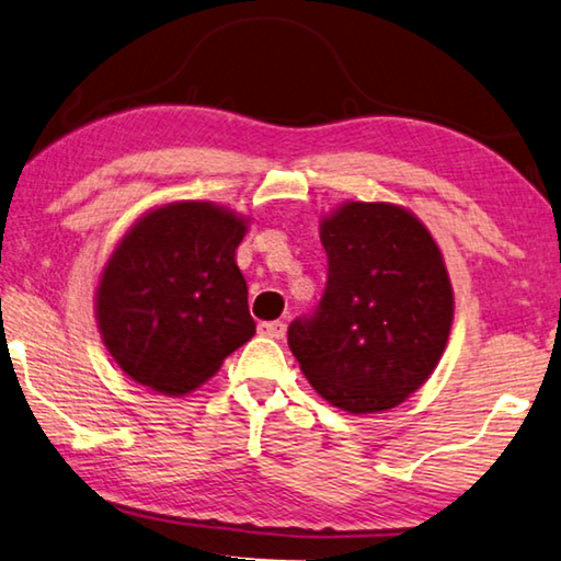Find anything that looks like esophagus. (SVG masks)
Returning <instances> with one entry per match:
<instances>
[{"label":"esophagus","instance_id":"obj_1","mask_svg":"<svg viewBox=\"0 0 561 561\" xmlns=\"http://www.w3.org/2000/svg\"><path fill=\"white\" fill-rule=\"evenodd\" d=\"M259 330H261V335H268V337H273V341H283V337H286V323H283V320L261 323Z\"/></svg>","mask_w":561,"mask_h":561}]
</instances>
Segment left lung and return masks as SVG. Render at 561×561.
I'll return each mask as SVG.
<instances>
[{"instance_id": "1", "label": "left lung", "mask_w": 561, "mask_h": 561, "mask_svg": "<svg viewBox=\"0 0 561 561\" xmlns=\"http://www.w3.org/2000/svg\"><path fill=\"white\" fill-rule=\"evenodd\" d=\"M328 283L288 345L320 398L353 415L398 408L445 353L455 298L443 253L402 206L347 201L320 224Z\"/></svg>"}]
</instances>
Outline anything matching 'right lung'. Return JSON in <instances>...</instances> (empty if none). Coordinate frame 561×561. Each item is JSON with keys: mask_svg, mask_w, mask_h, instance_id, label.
<instances>
[{"mask_svg": "<svg viewBox=\"0 0 561 561\" xmlns=\"http://www.w3.org/2000/svg\"><path fill=\"white\" fill-rule=\"evenodd\" d=\"M245 231L243 216L210 201H173L128 228L96 288L101 341L128 378L186 394L251 341L236 265Z\"/></svg>", "mask_w": 561, "mask_h": 561, "instance_id": "add662e5", "label": "right lung"}]
</instances>
